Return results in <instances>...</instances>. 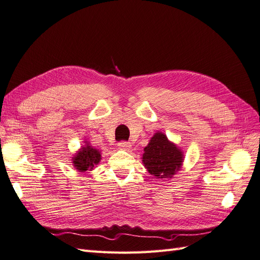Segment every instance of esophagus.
<instances>
[{"label":"esophagus","instance_id":"esophagus-1","mask_svg":"<svg viewBox=\"0 0 260 260\" xmlns=\"http://www.w3.org/2000/svg\"><path fill=\"white\" fill-rule=\"evenodd\" d=\"M118 147L120 149H129L131 147V144L127 142V141H120V142L118 143Z\"/></svg>","mask_w":260,"mask_h":260}]
</instances>
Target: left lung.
Returning a JSON list of instances; mask_svg holds the SVG:
<instances>
[{"instance_id":"left-lung-1","label":"left lung","mask_w":260,"mask_h":260,"mask_svg":"<svg viewBox=\"0 0 260 260\" xmlns=\"http://www.w3.org/2000/svg\"><path fill=\"white\" fill-rule=\"evenodd\" d=\"M143 162L156 178H171L181 167L183 154L161 132H157L144 148Z\"/></svg>"}]
</instances>
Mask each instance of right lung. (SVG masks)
I'll use <instances>...</instances> for the list:
<instances>
[{"label":"right lung","mask_w":260,"mask_h":260,"mask_svg":"<svg viewBox=\"0 0 260 260\" xmlns=\"http://www.w3.org/2000/svg\"><path fill=\"white\" fill-rule=\"evenodd\" d=\"M74 166L81 172L91 170L101 159V154L98 149L86 144L81 148V151L74 157Z\"/></svg>","instance_id":"1"}]
</instances>
